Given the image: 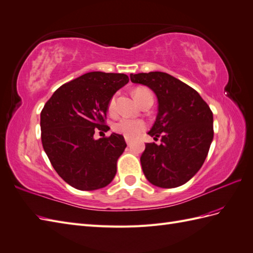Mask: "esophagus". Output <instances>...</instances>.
Listing matches in <instances>:
<instances>
[{"label":"esophagus","mask_w":253,"mask_h":253,"mask_svg":"<svg viewBox=\"0 0 253 253\" xmlns=\"http://www.w3.org/2000/svg\"><path fill=\"white\" fill-rule=\"evenodd\" d=\"M126 142L127 143V146H129V145H131V143H132V140L129 139V138H126Z\"/></svg>","instance_id":"obj_1"}]
</instances>
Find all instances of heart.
Instances as JSON below:
<instances>
[{
	"label": "heart",
	"instance_id": "obj_1",
	"mask_svg": "<svg viewBox=\"0 0 253 253\" xmlns=\"http://www.w3.org/2000/svg\"><path fill=\"white\" fill-rule=\"evenodd\" d=\"M147 88L139 87L134 91L135 99L138 100L142 97L143 93L148 92ZM107 111L111 115L116 113V95H113L111 100L108 101ZM146 128V124L142 120L138 119H131V118H121L119 121L114 125V131L121 135H124L126 138H135L141 134L143 129Z\"/></svg>",
	"mask_w": 253,
	"mask_h": 253
}]
</instances>
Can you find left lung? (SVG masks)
Masks as SVG:
<instances>
[{
  "label": "left lung",
  "mask_w": 253,
  "mask_h": 253,
  "mask_svg": "<svg viewBox=\"0 0 253 253\" xmlns=\"http://www.w3.org/2000/svg\"><path fill=\"white\" fill-rule=\"evenodd\" d=\"M133 83L152 89L159 113L148 133L161 145L150 142L140 156L148 181L162 188L188 182L206 161L213 140V113L194 88L165 72L131 73Z\"/></svg>",
  "instance_id": "obj_1"
}]
</instances>
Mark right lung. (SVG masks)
I'll return each mask as SVG.
<instances>
[{
  "instance_id": "obj_1",
  "label": "right lung",
  "mask_w": 253,
  "mask_h": 253,
  "mask_svg": "<svg viewBox=\"0 0 253 253\" xmlns=\"http://www.w3.org/2000/svg\"><path fill=\"white\" fill-rule=\"evenodd\" d=\"M127 83L125 73L88 72L61 85L44 104L42 147L55 171L72 187L94 190L113 181L126 140L116 133L95 140L93 134L110 129L108 101Z\"/></svg>"
}]
</instances>
